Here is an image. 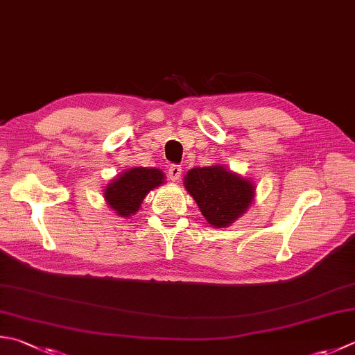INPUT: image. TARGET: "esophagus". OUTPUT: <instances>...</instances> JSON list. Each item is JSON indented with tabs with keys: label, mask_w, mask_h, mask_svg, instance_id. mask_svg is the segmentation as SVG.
<instances>
[{
	"label": "esophagus",
	"mask_w": 355,
	"mask_h": 355,
	"mask_svg": "<svg viewBox=\"0 0 355 355\" xmlns=\"http://www.w3.org/2000/svg\"><path fill=\"white\" fill-rule=\"evenodd\" d=\"M168 176L173 182H179L180 176H182V166L180 165H171L168 168Z\"/></svg>",
	"instance_id": "obj_1"
}]
</instances>
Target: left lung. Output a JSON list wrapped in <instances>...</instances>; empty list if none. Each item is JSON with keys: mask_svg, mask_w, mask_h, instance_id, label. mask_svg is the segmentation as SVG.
Segmentation results:
<instances>
[{"mask_svg": "<svg viewBox=\"0 0 355 355\" xmlns=\"http://www.w3.org/2000/svg\"><path fill=\"white\" fill-rule=\"evenodd\" d=\"M184 185L207 223L216 229H225L243 216L257 195V185L250 178L224 165L191 168L187 171Z\"/></svg>", "mask_w": 355, "mask_h": 355, "instance_id": "1", "label": "left lung"}]
</instances>
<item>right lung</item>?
<instances>
[{"label": "right lung", "mask_w": 355, "mask_h": 355, "mask_svg": "<svg viewBox=\"0 0 355 355\" xmlns=\"http://www.w3.org/2000/svg\"><path fill=\"white\" fill-rule=\"evenodd\" d=\"M165 184V175L159 168L135 166L119 173L103 190L106 205L120 218H130L140 210L145 196Z\"/></svg>", "instance_id": "obj_1"}]
</instances>
